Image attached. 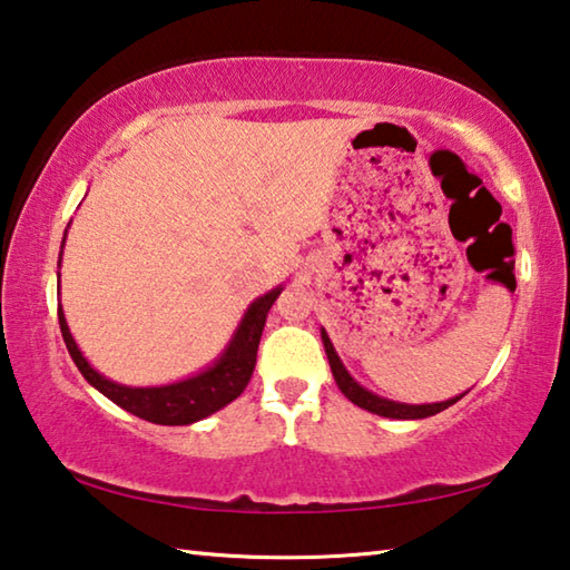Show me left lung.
Listing matches in <instances>:
<instances>
[{"label":"left lung","instance_id":"1","mask_svg":"<svg viewBox=\"0 0 570 570\" xmlns=\"http://www.w3.org/2000/svg\"><path fill=\"white\" fill-rule=\"evenodd\" d=\"M322 342H324V352L330 356V366H332V374L336 384H340L342 394L350 402H354L356 407H362L366 412H374L380 414V417H392V420H422V417H432V414H438L442 410H448L450 404H455L458 400H462V392L460 397H452L445 402H435V404H404V402H392V400H384L380 394H374L370 390H364L360 382H356L350 372L344 370V364L340 360V354L334 352V344L330 340V334L322 330Z\"/></svg>","mask_w":570,"mask_h":570}]
</instances>
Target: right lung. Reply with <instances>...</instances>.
<instances>
[{
  "instance_id": "add662e5",
  "label": "right lung",
  "mask_w": 570,
  "mask_h": 570,
  "mask_svg": "<svg viewBox=\"0 0 570 570\" xmlns=\"http://www.w3.org/2000/svg\"><path fill=\"white\" fill-rule=\"evenodd\" d=\"M278 294H282V286L258 296L256 302L246 308L244 320H240L238 330L234 332V340L228 342L224 354H220L208 370L196 374V377L163 384V387H125V384L105 380L100 372L92 370L82 352L77 350L70 326L65 322L62 306L57 308V320H60L67 352H70L77 370L82 372V377L88 380L95 390L102 392L105 397L112 400L118 407L135 414V417L148 420L153 424H190L208 417V414L218 412L220 407H226L228 402H234L238 394L246 390L256 366V352L258 342H262L266 314Z\"/></svg>"
}]
</instances>
